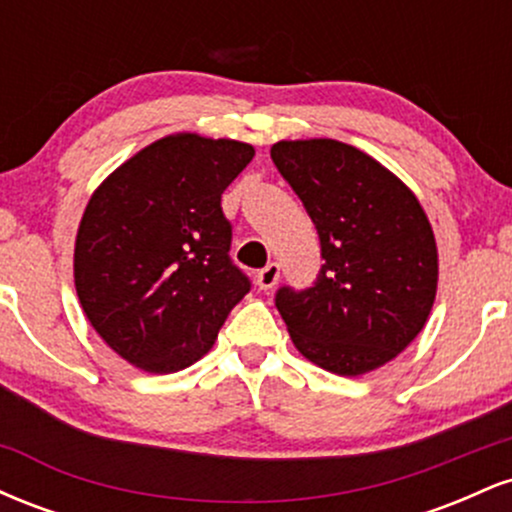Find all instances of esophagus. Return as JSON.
Returning <instances> with one entry per match:
<instances>
[{"instance_id":"1","label":"esophagus","mask_w":512,"mask_h":512,"mask_svg":"<svg viewBox=\"0 0 512 512\" xmlns=\"http://www.w3.org/2000/svg\"><path fill=\"white\" fill-rule=\"evenodd\" d=\"M255 281H257V286H260L262 291H269V289H272V286L276 284V281H279V264H276V262H269L267 267L260 269V272L255 274Z\"/></svg>"}]
</instances>
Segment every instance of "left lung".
Instances as JSON below:
<instances>
[{
	"label": "left lung",
	"instance_id": "left-lung-1",
	"mask_svg": "<svg viewBox=\"0 0 512 512\" xmlns=\"http://www.w3.org/2000/svg\"><path fill=\"white\" fill-rule=\"evenodd\" d=\"M272 161L313 219L325 260L310 289L276 291L293 344L337 375L385 366L424 330L436 301L438 250L419 199L334 139L276 142Z\"/></svg>",
	"mask_w": 512,
	"mask_h": 512
}]
</instances>
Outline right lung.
Masks as SVG:
<instances>
[{
  "mask_svg": "<svg viewBox=\"0 0 512 512\" xmlns=\"http://www.w3.org/2000/svg\"><path fill=\"white\" fill-rule=\"evenodd\" d=\"M250 144L173 134L122 163L88 199L74 284L103 342L132 366L175 373L199 361L250 291L233 264L221 195Z\"/></svg>",
  "mask_w": 512,
  "mask_h": 512,
  "instance_id": "right-lung-1",
  "label": "right lung"
}]
</instances>
